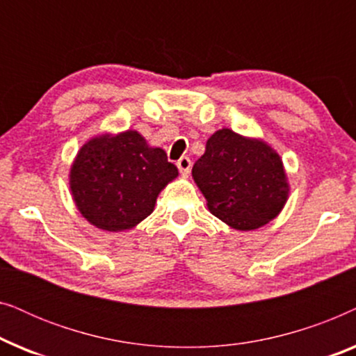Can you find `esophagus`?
<instances>
[{"instance_id":"obj_1","label":"esophagus","mask_w":356,"mask_h":356,"mask_svg":"<svg viewBox=\"0 0 356 356\" xmlns=\"http://www.w3.org/2000/svg\"><path fill=\"white\" fill-rule=\"evenodd\" d=\"M177 167L179 170V173L188 175L189 170H191V160H189V157H181L177 162Z\"/></svg>"}]
</instances>
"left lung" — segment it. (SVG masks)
<instances>
[{"label":"left lung","instance_id":"left-lung-1","mask_svg":"<svg viewBox=\"0 0 356 356\" xmlns=\"http://www.w3.org/2000/svg\"><path fill=\"white\" fill-rule=\"evenodd\" d=\"M193 178L212 216L228 227L250 232L279 216L290 186L280 155L262 139L222 128L206 143Z\"/></svg>","mask_w":356,"mask_h":356}]
</instances>
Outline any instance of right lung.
Instances as JSON below:
<instances>
[{"label": "right lung", "instance_id": "right-lung-1", "mask_svg": "<svg viewBox=\"0 0 356 356\" xmlns=\"http://www.w3.org/2000/svg\"><path fill=\"white\" fill-rule=\"evenodd\" d=\"M177 177L165 150L150 147L129 129L87 140L71 165L70 188L87 222L105 232H124L154 212L160 191Z\"/></svg>", "mask_w": 356, "mask_h": 356}]
</instances>
